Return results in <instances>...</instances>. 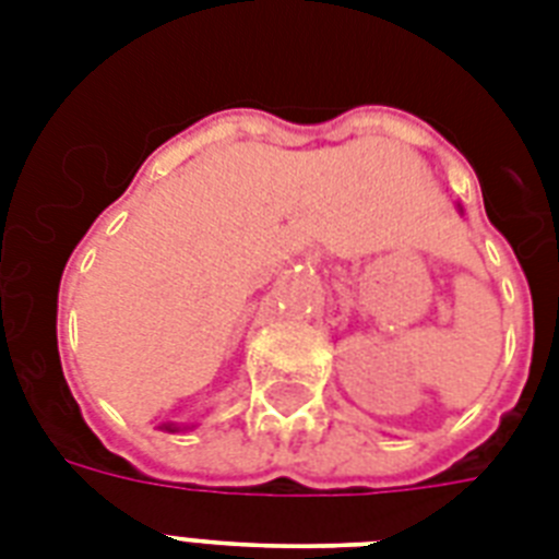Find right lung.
<instances>
[{
	"label": "right lung",
	"instance_id": "add662e5",
	"mask_svg": "<svg viewBox=\"0 0 559 559\" xmlns=\"http://www.w3.org/2000/svg\"><path fill=\"white\" fill-rule=\"evenodd\" d=\"M168 429H170V432H174V426H168Z\"/></svg>",
	"mask_w": 559,
	"mask_h": 559
}]
</instances>
